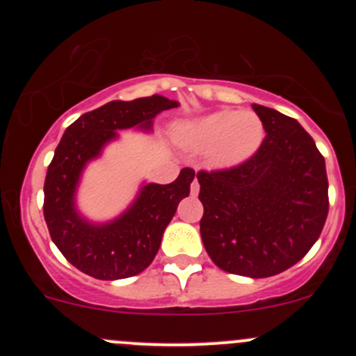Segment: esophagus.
<instances>
[{"label": "esophagus", "mask_w": 356, "mask_h": 356, "mask_svg": "<svg viewBox=\"0 0 356 356\" xmlns=\"http://www.w3.org/2000/svg\"><path fill=\"white\" fill-rule=\"evenodd\" d=\"M198 193H200V182H198V179H195V181L191 182V195L196 196Z\"/></svg>", "instance_id": "esophagus-1"}]
</instances>
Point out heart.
<instances>
[{
    "mask_svg": "<svg viewBox=\"0 0 356 356\" xmlns=\"http://www.w3.org/2000/svg\"><path fill=\"white\" fill-rule=\"evenodd\" d=\"M174 136L189 152H208L215 168H234L250 160L265 138L261 118L254 111L220 110L175 125Z\"/></svg>",
    "mask_w": 356,
    "mask_h": 356,
    "instance_id": "heart-1",
    "label": "heart"
}]
</instances>
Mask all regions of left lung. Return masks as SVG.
<instances>
[{"instance_id":"left-lung-1","label":"left lung","mask_w":356,"mask_h":356,"mask_svg":"<svg viewBox=\"0 0 356 356\" xmlns=\"http://www.w3.org/2000/svg\"><path fill=\"white\" fill-rule=\"evenodd\" d=\"M267 136L239 167L200 172L204 250L229 274L270 277L293 267L321 236L329 210L325 160L298 120L253 105Z\"/></svg>"}]
</instances>
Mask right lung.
<instances>
[{
  "label": "right lung",
  "instance_id": "right-lung-1",
  "mask_svg": "<svg viewBox=\"0 0 356 356\" xmlns=\"http://www.w3.org/2000/svg\"><path fill=\"white\" fill-rule=\"evenodd\" d=\"M179 102L161 95L106 103L68 125L56 146L44 181V220L63 257L102 281L132 277L149 267L177 204L189 196L195 170L182 168L170 184L143 182L134 200L110 220H91L79 208L77 193L91 161L117 141L118 131L152 134L153 120Z\"/></svg>",
  "mask_w": 356,
  "mask_h": 356
}]
</instances>
